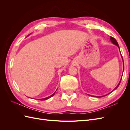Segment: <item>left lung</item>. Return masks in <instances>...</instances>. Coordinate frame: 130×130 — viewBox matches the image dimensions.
Returning a JSON list of instances; mask_svg holds the SVG:
<instances>
[{
	"mask_svg": "<svg viewBox=\"0 0 130 130\" xmlns=\"http://www.w3.org/2000/svg\"><path fill=\"white\" fill-rule=\"evenodd\" d=\"M110 40H111V41L112 42V43L113 44H115V45H117L118 47L119 48V50H120V48H119V45H118V42H117V41H116V40L115 38H114L113 37H111V38H110ZM120 54H121V53H120ZM121 57H122V59H123V72H124V61H123V57H122V56H121ZM121 78H122V77H121V79H120V81H119V84H118V85L116 86V88L114 89L112 92H111L110 93H109L108 94H106V95H103V96H97V97H103V96H106V95H108V94H110L111 93H112L114 90H116L118 87H119V85H120V82H121Z\"/></svg>",
	"mask_w": 130,
	"mask_h": 130,
	"instance_id": "8db88e82",
	"label": "left lung"
}]
</instances>
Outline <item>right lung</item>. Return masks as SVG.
Returning a JSON list of instances; mask_svg holds the SVG:
<instances>
[{
  "instance_id": "right-lung-1",
  "label": "right lung",
  "mask_w": 130,
  "mask_h": 130,
  "mask_svg": "<svg viewBox=\"0 0 130 130\" xmlns=\"http://www.w3.org/2000/svg\"><path fill=\"white\" fill-rule=\"evenodd\" d=\"M30 35V34L28 35V36H29ZM56 90H57V89H56ZM55 93H54L52 95H51L50 96H48V97H47V98H43V99H39L40 100H47V99H49V98H50L51 97H52V96H53L54 95H55Z\"/></svg>"
}]
</instances>
